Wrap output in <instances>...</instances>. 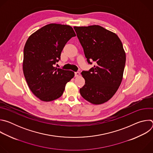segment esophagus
I'll return each instance as SVG.
<instances>
[{
  "instance_id": "esophagus-1",
  "label": "esophagus",
  "mask_w": 153,
  "mask_h": 153,
  "mask_svg": "<svg viewBox=\"0 0 153 153\" xmlns=\"http://www.w3.org/2000/svg\"><path fill=\"white\" fill-rule=\"evenodd\" d=\"M74 74H75V77H78L80 75V73L79 71H77L74 73Z\"/></svg>"
}]
</instances>
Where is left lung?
<instances>
[{
  "instance_id": "obj_1",
  "label": "left lung",
  "mask_w": 153,
  "mask_h": 153,
  "mask_svg": "<svg viewBox=\"0 0 153 153\" xmlns=\"http://www.w3.org/2000/svg\"><path fill=\"white\" fill-rule=\"evenodd\" d=\"M74 29L87 62L95 64L81 73L85 83L80 93L93 104L103 103L114 95L122 80L126 62L122 43L115 33L99 25Z\"/></svg>"
}]
</instances>
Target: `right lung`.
<instances>
[{
  "instance_id": "add662e5",
  "label": "right lung",
  "mask_w": 153,
  "mask_h": 153,
  "mask_svg": "<svg viewBox=\"0 0 153 153\" xmlns=\"http://www.w3.org/2000/svg\"><path fill=\"white\" fill-rule=\"evenodd\" d=\"M76 34L69 25L50 24L32 34L24 50L23 71L32 93L42 101L59 98L74 76L72 71L54 67L65 44Z\"/></svg>"
}]
</instances>
